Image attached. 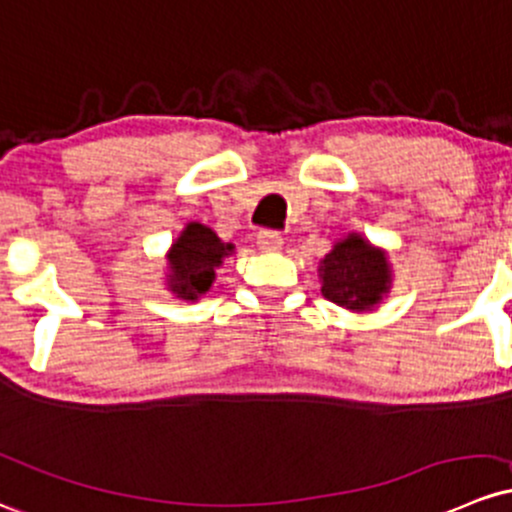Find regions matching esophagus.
I'll return each mask as SVG.
<instances>
[{"mask_svg":"<svg viewBox=\"0 0 512 512\" xmlns=\"http://www.w3.org/2000/svg\"><path fill=\"white\" fill-rule=\"evenodd\" d=\"M282 242H284V238L277 233V230H260V233H257V245H260V250H265V252L279 250V247H282Z\"/></svg>","mask_w":512,"mask_h":512,"instance_id":"1","label":"esophagus"}]
</instances>
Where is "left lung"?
<instances>
[{"label":"left lung","mask_w":512,"mask_h":512,"mask_svg":"<svg viewBox=\"0 0 512 512\" xmlns=\"http://www.w3.org/2000/svg\"><path fill=\"white\" fill-rule=\"evenodd\" d=\"M324 297L351 311L373 309L390 284V270L380 250L360 235H348L326 255L321 267Z\"/></svg>","instance_id":"obj_1"}]
</instances>
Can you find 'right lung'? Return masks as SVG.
I'll list each match as a JSON object with an SVG mask.
<instances>
[{
  "mask_svg": "<svg viewBox=\"0 0 512 512\" xmlns=\"http://www.w3.org/2000/svg\"><path fill=\"white\" fill-rule=\"evenodd\" d=\"M233 252V245L220 242L211 228L201 223H191L174 242L169 252V287L181 299H198L211 289L215 267H220L225 255Z\"/></svg>",
  "mask_w": 512,
  "mask_h": 512,
  "instance_id": "obj_1",
  "label": "right lung"
}]
</instances>
